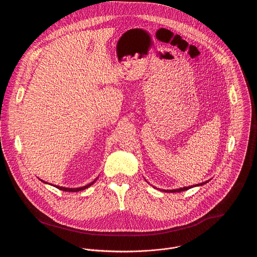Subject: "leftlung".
<instances>
[{"label": "left lung", "instance_id": "left-lung-1", "mask_svg": "<svg viewBox=\"0 0 257 257\" xmlns=\"http://www.w3.org/2000/svg\"><path fill=\"white\" fill-rule=\"evenodd\" d=\"M210 180L206 181V182H203V183L196 184V185H193V186H188V187H183V188H179V189H173V190H163L165 192H168V193H176V192H182V191H186V190H189L193 187H196V186H202L204 184L208 183Z\"/></svg>", "mask_w": 257, "mask_h": 257}]
</instances>
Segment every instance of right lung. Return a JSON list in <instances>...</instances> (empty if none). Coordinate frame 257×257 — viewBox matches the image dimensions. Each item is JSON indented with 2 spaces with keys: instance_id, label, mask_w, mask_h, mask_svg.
Wrapping results in <instances>:
<instances>
[{
  "instance_id": "1",
  "label": "right lung",
  "mask_w": 257,
  "mask_h": 257,
  "mask_svg": "<svg viewBox=\"0 0 257 257\" xmlns=\"http://www.w3.org/2000/svg\"><path fill=\"white\" fill-rule=\"evenodd\" d=\"M96 180H97V179H95L93 182H91V183H89L88 185H86V186H83V187H79V188H66V187L56 186V185H52V184H49V185H52V186H54L55 188H57V189H59V190H62V191H65V192H79V191L85 190V189H87L88 187H90L91 185H93ZM40 181H41V182H43V183L47 184V182H45V181H43V180H40Z\"/></svg>"
}]
</instances>
